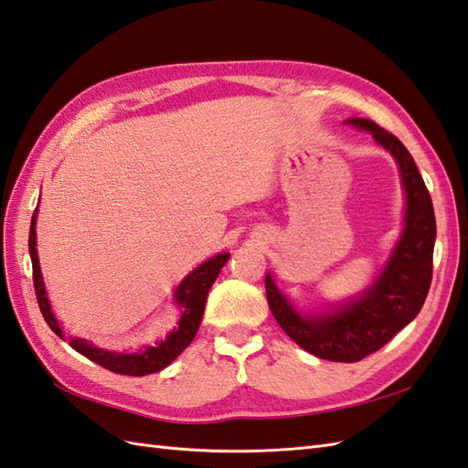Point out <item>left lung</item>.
<instances>
[{"label":"left lung","mask_w":468,"mask_h":468,"mask_svg":"<svg viewBox=\"0 0 468 468\" xmlns=\"http://www.w3.org/2000/svg\"><path fill=\"white\" fill-rule=\"evenodd\" d=\"M346 124L370 133L400 168L406 195L400 241L370 290L330 314H300L277 290L273 277L265 275L267 303L282 330L305 352L330 362H360L380 350L419 315L431 290L436 239L431 193L406 146L367 118H347Z\"/></svg>","instance_id":"8db88e82"}]
</instances>
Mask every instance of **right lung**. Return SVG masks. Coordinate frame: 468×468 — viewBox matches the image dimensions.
<instances>
[{
  "label": "right lung",
  "mask_w": 468,
  "mask_h": 468,
  "mask_svg": "<svg viewBox=\"0 0 468 468\" xmlns=\"http://www.w3.org/2000/svg\"><path fill=\"white\" fill-rule=\"evenodd\" d=\"M36 217H37V207L32 217V227H29V241H27L29 257H32V270H34V290H36L39 312H42L46 324L52 327V332L56 335H59L64 340V332L62 327H59L56 315L52 314V307H49L46 287L42 282V271H39V261H37V251H36ZM227 260H229V253H218L211 257V260H207L205 263L198 265L197 270H193L185 277L175 292V302L178 307H181V320H178L176 327H173V332L156 346L141 347V350L133 354L102 350V347H96L94 344L82 340V337H74V340H69V346H72L78 354L86 356L88 360H92L94 364L102 366L114 374L146 376V374H154L158 370H163V367L171 364L175 357L193 342L205 312L207 293L215 283L217 275L221 273V267L227 263Z\"/></svg>",
  "instance_id": "add662e5"
}]
</instances>
